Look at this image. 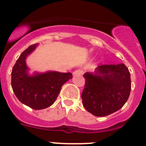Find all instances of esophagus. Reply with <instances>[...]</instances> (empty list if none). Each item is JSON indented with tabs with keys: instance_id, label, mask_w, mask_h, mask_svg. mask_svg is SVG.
<instances>
[{
	"instance_id": "esophagus-1",
	"label": "esophagus",
	"mask_w": 146,
	"mask_h": 146,
	"mask_svg": "<svg viewBox=\"0 0 146 146\" xmlns=\"http://www.w3.org/2000/svg\"><path fill=\"white\" fill-rule=\"evenodd\" d=\"M83 74V72L80 69H78V70H76L73 72V75L74 76H80Z\"/></svg>"
}]
</instances>
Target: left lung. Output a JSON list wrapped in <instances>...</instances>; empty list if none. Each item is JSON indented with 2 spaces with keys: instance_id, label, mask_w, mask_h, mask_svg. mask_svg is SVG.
<instances>
[{
  "instance_id": "left-lung-1",
  "label": "left lung",
  "mask_w": 146,
  "mask_h": 146,
  "mask_svg": "<svg viewBox=\"0 0 146 146\" xmlns=\"http://www.w3.org/2000/svg\"><path fill=\"white\" fill-rule=\"evenodd\" d=\"M82 104L89 113L102 117L118 111L128 100L131 78L123 64L101 65L95 74L86 72Z\"/></svg>"
}]
</instances>
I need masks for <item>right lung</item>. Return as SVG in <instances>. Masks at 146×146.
Wrapping results in <instances>:
<instances>
[{"mask_svg": "<svg viewBox=\"0 0 146 146\" xmlns=\"http://www.w3.org/2000/svg\"><path fill=\"white\" fill-rule=\"evenodd\" d=\"M37 45H31L17 60L11 72V87L15 96L23 104L33 110H42L55 102L62 86L72 78V74L49 72L28 75L25 58Z\"/></svg>", "mask_w": 146, "mask_h": 146, "instance_id": "add662e5", "label": "right lung"}]
</instances>
